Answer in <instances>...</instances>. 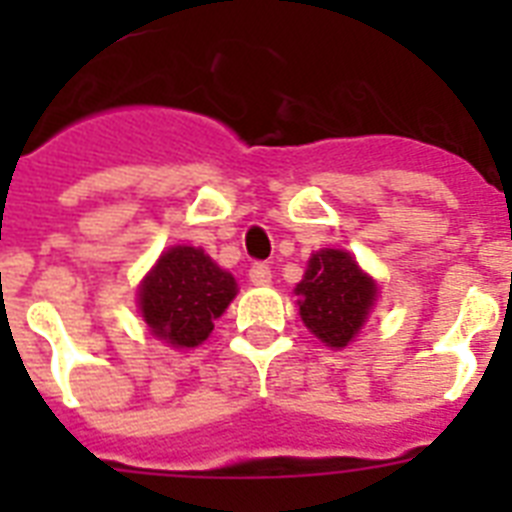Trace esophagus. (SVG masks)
I'll return each instance as SVG.
<instances>
[{
	"mask_svg": "<svg viewBox=\"0 0 512 512\" xmlns=\"http://www.w3.org/2000/svg\"><path fill=\"white\" fill-rule=\"evenodd\" d=\"M249 281L255 284V287H265V284H271V268L265 263H255L249 268Z\"/></svg>",
	"mask_w": 512,
	"mask_h": 512,
	"instance_id": "1",
	"label": "esophagus"
}]
</instances>
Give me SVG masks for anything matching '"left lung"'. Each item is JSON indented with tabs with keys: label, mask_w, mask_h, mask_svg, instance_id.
Here are the masks:
<instances>
[{
	"label": "left lung",
	"mask_w": 512,
	"mask_h": 512,
	"mask_svg": "<svg viewBox=\"0 0 512 512\" xmlns=\"http://www.w3.org/2000/svg\"><path fill=\"white\" fill-rule=\"evenodd\" d=\"M305 327L332 348H345L372 308L377 284L348 252L321 249L311 257L305 279L295 289Z\"/></svg>",
	"instance_id": "left-lung-1"
}]
</instances>
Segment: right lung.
<instances>
[{
    "instance_id": "1",
    "label": "right lung",
    "mask_w": 512,
    "mask_h": 512,
    "mask_svg": "<svg viewBox=\"0 0 512 512\" xmlns=\"http://www.w3.org/2000/svg\"><path fill=\"white\" fill-rule=\"evenodd\" d=\"M236 295V281L201 249L172 247L140 287V311L156 337L193 348L209 337Z\"/></svg>"
}]
</instances>
